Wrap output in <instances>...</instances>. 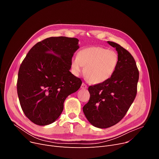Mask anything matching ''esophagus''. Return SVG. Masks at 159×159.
Here are the masks:
<instances>
[{
  "label": "esophagus",
  "mask_w": 159,
  "mask_h": 159,
  "mask_svg": "<svg viewBox=\"0 0 159 159\" xmlns=\"http://www.w3.org/2000/svg\"><path fill=\"white\" fill-rule=\"evenodd\" d=\"M87 88H88V86H87L86 84H84V83H82V86H81V88L83 89H86Z\"/></svg>",
  "instance_id": "1"
}]
</instances>
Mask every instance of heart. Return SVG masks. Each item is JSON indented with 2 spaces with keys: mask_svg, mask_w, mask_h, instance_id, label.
I'll return each instance as SVG.
<instances>
[{
  "mask_svg": "<svg viewBox=\"0 0 159 159\" xmlns=\"http://www.w3.org/2000/svg\"><path fill=\"white\" fill-rule=\"evenodd\" d=\"M119 62L118 53L113 50L93 46L81 49L71 60L73 73L79 76L84 67V75L93 84H100L109 79Z\"/></svg>",
  "mask_w": 159,
  "mask_h": 159,
  "instance_id": "1",
  "label": "heart"
}]
</instances>
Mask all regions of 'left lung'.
Masks as SVG:
<instances>
[{"mask_svg":"<svg viewBox=\"0 0 159 159\" xmlns=\"http://www.w3.org/2000/svg\"><path fill=\"white\" fill-rule=\"evenodd\" d=\"M119 62L112 76L100 84L90 86V97L83 107L88 120L98 128H107L120 121L134 101L139 72L134 58L126 49L113 42Z\"/></svg>","mask_w":159,"mask_h":159,"instance_id":"left-lung-1","label":"left lung"}]
</instances>
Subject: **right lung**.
I'll return each mask as SVG.
<instances>
[{
    "instance_id": "right-lung-1",
    "label": "right lung",
    "mask_w": 159,
    "mask_h": 159,
    "mask_svg": "<svg viewBox=\"0 0 159 159\" xmlns=\"http://www.w3.org/2000/svg\"><path fill=\"white\" fill-rule=\"evenodd\" d=\"M79 41L47 38L33 46L20 64L18 97L24 113L34 124L46 126L55 122L67 97L80 88L82 80L70 71Z\"/></svg>"
}]
</instances>
